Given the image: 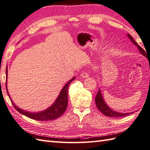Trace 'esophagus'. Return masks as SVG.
I'll use <instances>...</instances> for the list:
<instances>
[{"instance_id":"esophagus-1","label":"esophagus","mask_w":150,"mask_h":150,"mask_svg":"<svg viewBox=\"0 0 150 150\" xmlns=\"http://www.w3.org/2000/svg\"><path fill=\"white\" fill-rule=\"evenodd\" d=\"M81 77L82 78H88L89 77V74L87 73V72H82L81 73Z\"/></svg>"}]
</instances>
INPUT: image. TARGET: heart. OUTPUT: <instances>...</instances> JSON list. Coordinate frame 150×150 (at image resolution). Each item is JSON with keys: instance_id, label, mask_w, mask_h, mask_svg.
<instances>
[{"instance_id": "heart-1", "label": "heart", "mask_w": 150, "mask_h": 150, "mask_svg": "<svg viewBox=\"0 0 150 150\" xmlns=\"http://www.w3.org/2000/svg\"><path fill=\"white\" fill-rule=\"evenodd\" d=\"M109 50H110V49H109Z\"/></svg>"}]
</instances>
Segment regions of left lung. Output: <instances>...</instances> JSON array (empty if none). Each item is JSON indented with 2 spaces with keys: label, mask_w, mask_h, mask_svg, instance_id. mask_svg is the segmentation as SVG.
I'll use <instances>...</instances> for the list:
<instances>
[{
  "label": "left lung",
  "mask_w": 150,
  "mask_h": 150,
  "mask_svg": "<svg viewBox=\"0 0 150 150\" xmlns=\"http://www.w3.org/2000/svg\"><path fill=\"white\" fill-rule=\"evenodd\" d=\"M128 35L129 39L131 40L132 42H133V44H135L137 47H138V49L139 50L140 53H141L142 55L145 56L146 57V53L145 51L143 50L142 47L140 46L139 44L137 43L135 40L133 39V37L130 35L129 34L127 35ZM95 104H96V106L98 108V109L100 110V112L102 113H103L104 115H106L107 117H125L128 115L129 114H131L132 113H120V112H117V111H115L113 110L112 109L108 106V105L105 103V101L104 100V98L103 97V95H102V93L100 91V89L98 90V93L96 95V97H95Z\"/></svg>",
  "instance_id": "left-lung-1"
}]
</instances>
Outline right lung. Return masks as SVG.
Segmentation results:
<instances>
[{
	"instance_id": "add662e5",
	"label": "right lung",
	"mask_w": 150,
	"mask_h": 150,
	"mask_svg": "<svg viewBox=\"0 0 150 150\" xmlns=\"http://www.w3.org/2000/svg\"><path fill=\"white\" fill-rule=\"evenodd\" d=\"M6 90H7L8 95L9 98H10L11 103L13 104V105L14 108H15L16 110L18 111L19 113H21V114L24 115L30 118V119H32L36 120H39V121H47V120H52L53 119H55L61 116L64 113V111H66L67 108V106H68V87L69 86V84L75 79V77H73L71 80L68 81L64 86L62 90L60 92L58 97L57 98L56 100L54 102V103L50 107L47 108V109L44 110V111H40V112H29V111H24L23 110L21 109L20 108H18L11 99V97L9 96V94L8 91V88H7V77H8L7 67H6Z\"/></svg>"
}]
</instances>
